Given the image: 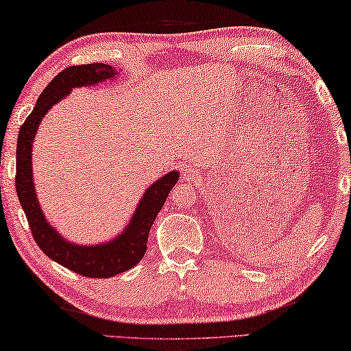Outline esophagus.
<instances>
[{"mask_svg": "<svg viewBox=\"0 0 351 351\" xmlns=\"http://www.w3.org/2000/svg\"><path fill=\"white\" fill-rule=\"evenodd\" d=\"M182 176H183V179H185V180L196 179L197 168H194V166H185V168H183V171H182Z\"/></svg>", "mask_w": 351, "mask_h": 351, "instance_id": "34e87169", "label": "esophagus"}]
</instances>
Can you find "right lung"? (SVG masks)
Returning a JSON list of instances; mask_svg holds the SVG:
<instances>
[{"mask_svg": "<svg viewBox=\"0 0 351 351\" xmlns=\"http://www.w3.org/2000/svg\"><path fill=\"white\" fill-rule=\"evenodd\" d=\"M114 76L117 73L106 63H88V65L65 68L51 80L48 87L40 95L32 113L20 128L19 140H16V196L26 215L34 239L51 260L88 278H110L113 275L129 271L145 256L149 230L158 211L162 210L165 200L168 199L171 188L179 180V172L172 171L155 182L143 196L129 226L118 238L107 244L88 247L70 244L56 232V228L46 222L43 211L38 206L32 182L31 149L38 124L46 112L62 97L70 95L73 88L95 85L102 80L113 79Z\"/></svg>", "mask_w": 351, "mask_h": 351, "instance_id": "right-lung-1", "label": "right lung"}]
</instances>
